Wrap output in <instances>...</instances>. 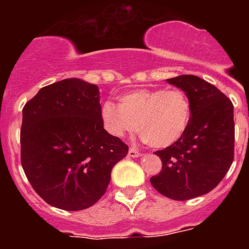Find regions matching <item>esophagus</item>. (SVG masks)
Wrapping results in <instances>:
<instances>
[{"label": "esophagus", "mask_w": 249, "mask_h": 249, "mask_svg": "<svg viewBox=\"0 0 249 249\" xmlns=\"http://www.w3.org/2000/svg\"><path fill=\"white\" fill-rule=\"evenodd\" d=\"M128 156H129V157H133V158L140 157L141 152L138 151L137 148H133V147H131V148L128 149Z\"/></svg>", "instance_id": "obj_1"}]
</instances>
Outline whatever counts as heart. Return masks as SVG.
<instances>
[{"label": "heart", "mask_w": 249, "mask_h": 249, "mask_svg": "<svg viewBox=\"0 0 249 249\" xmlns=\"http://www.w3.org/2000/svg\"><path fill=\"white\" fill-rule=\"evenodd\" d=\"M191 102L181 89H143L122 94L120 105L106 101L101 120L114 137L140 132L152 148L172 146L184 135L191 120Z\"/></svg>", "instance_id": "obj_1"}]
</instances>
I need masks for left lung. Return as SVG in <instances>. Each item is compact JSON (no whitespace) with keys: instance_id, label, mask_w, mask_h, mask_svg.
Instances as JSON below:
<instances>
[{"instance_id":"obj_1","label":"left lung","mask_w":249,"mask_h":249,"mask_svg":"<svg viewBox=\"0 0 249 249\" xmlns=\"http://www.w3.org/2000/svg\"><path fill=\"white\" fill-rule=\"evenodd\" d=\"M166 81L187 94L192 112L181 140L155 152L162 171L149 181L160 195L186 201L211 192L232 164L233 105L215 86L197 76L182 74Z\"/></svg>"}]
</instances>
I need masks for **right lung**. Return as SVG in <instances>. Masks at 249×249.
Listing matches in <instances>:
<instances>
[{"label": "right lung", "mask_w": 249, "mask_h": 249, "mask_svg": "<svg viewBox=\"0 0 249 249\" xmlns=\"http://www.w3.org/2000/svg\"><path fill=\"white\" fill-rule=\"evenodd\" d=\"M127 153L103 128L98 86L66 78L42 87L22 109V168L37 195L59 210L93 206Z\"/></svg>", "instance_id": "right-lung-1"}]
</instances>
